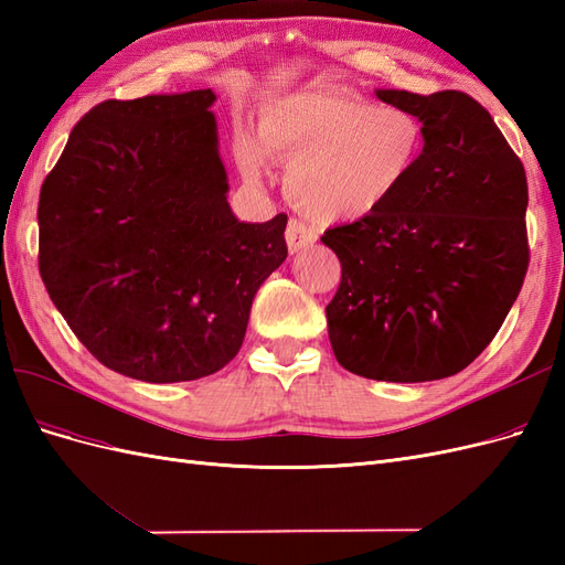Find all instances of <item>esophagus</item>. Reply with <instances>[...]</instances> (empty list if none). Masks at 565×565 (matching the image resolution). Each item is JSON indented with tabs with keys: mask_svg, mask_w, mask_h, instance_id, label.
Segmentation results:
<instances>
[{
	"mask_svg": "<svg viewBox=\"0 0 565 565\" xmlns=\"http://www.w3.org/2000/svg\"><path fill=\"white\" fill-rule=\"evenodd\" d=\"M285 241H287V249L289 252L299 254L303 249H309L318 241V233L309 224H303V221L289 218V224L285 228Z\"/></svg>",
	"mask_w": 565,
	"mask_h": 565,
	"instance_id": "34e87169",
	"label": "esophagus"
}]
</instances>
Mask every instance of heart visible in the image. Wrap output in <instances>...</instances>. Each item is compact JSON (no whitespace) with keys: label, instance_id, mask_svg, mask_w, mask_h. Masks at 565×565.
Listing matches in <instances>:
<instances>
[{"label":"heart","instance_id":"obj_1","mask_svg":"<svg viewBox=\"0 0 565 565\" xmlns=\"http://www.w3.org/2000/svg\"><path fill=\"white\" fill-rule=\"evenodd\" d=\"M424 127L398 106H374L344 87L280 96L262 115V143L243 139L237 162L249 183L266 156L287 164L285 193L322 224H351L386 210L424 158Z\"/></svg>","mask_w":565,"mask_h":565}]
</instances>
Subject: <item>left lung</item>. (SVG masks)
Masks as SVG:
<instances>
[{
	"mask_svg": "<svg viewBox=\"0 0 565 565\" xmlns=\"http://www.w3.org/2000/svg\"><path fill=\"white\" fill-rule=\"evenodd\" d=\"M424 127V158L386 210L320 241L341 264L328 334L377 382L446 380L476 361L527 270V181L490 113L461 92L377 89Z\"/></svg>",
	"mask_w": 565,
	"mask_h": 565,
	"instance_id": "left-lung-1",
	"label": "left lung"
}]
</instances>
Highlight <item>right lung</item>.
Listing matches in <instances>:
<instances>
[{"mask_svg": "<svg viewBox=\"0 0 565 565\" xmlns=\"http://www.w3.org/2000/svg\"><path fill=\"white\" fill-rule=\"evenodd\" d=\"M214 100L195 89L98 104L42 183L46 292L96 361L139 382L228 365L254 295L287 259L285 214L247 224L231 210Z\"/></svg>", "mask_w": 565, "mask_h": 565, "instance_id": "add662e5", "label": "right lung"}]
</instances>
